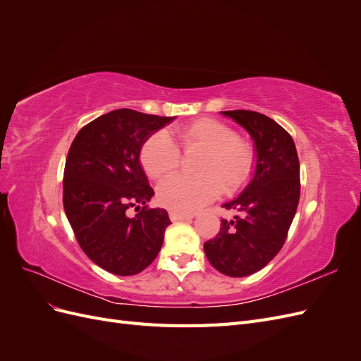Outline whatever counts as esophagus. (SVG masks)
Wrapping results in <instances>:
<instances>
[{
	"label": "esophagus",
	"mask_w": 361,
	"mask_h": 361,
	"mask_svg": "<svg viewBox=\"0 0 361 361\" xmlns=\"http://www.w3.org/2000/svg\"><path fill=\"white\" fill-rule=\"evenodd\" d=\"M169 216H170V220H171L173 223H176V221L191 220V218H192L194 215H191V214H183V212H176V211H170V212H169Z\"/></svg>",
	"instance_id": "1"
}]
</instances>
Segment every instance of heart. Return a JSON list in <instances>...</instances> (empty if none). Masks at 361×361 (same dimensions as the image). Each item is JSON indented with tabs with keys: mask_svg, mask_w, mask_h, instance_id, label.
Wrapping results in <instances>:
<instances>
[{
	"mask_svg": "<svg viewBox=\"0 0 361 361\" xmlns=\"http://www.w3.org/2000/svg\"><path fill=\"white\" fill-rule=\"evenodd\" d=\"M178 138L185 152L202 150L197 176H174L164 180L157 191L159 204L176 212H194L218 197L235 194L248 182L255 170V150L236 130L214 118H199L182 126ZM180 152L166 130L152 134L141 145L140 164L152 179H162L179 167Z\"/></svg>",
	"mask_w": 361,
	"mask_h": 361,
	"instance_id": "heart-1",
	"label": "heart"
}]
</instances>
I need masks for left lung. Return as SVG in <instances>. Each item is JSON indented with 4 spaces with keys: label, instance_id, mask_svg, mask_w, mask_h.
Listing matches in <instances>:
<instances>
[{
    "label": "left lung",
    "instance_id": "8db88e82",
    "mask_svg": "<svg viewBox=\"0 0 361 361\" xmlns=\"http://www.w3.org/2000/svg\"><path fill=\"white\" fill-rule=\"evenodd\" d=\"M253 138L255 176L236 199L223 204L235 212L204 243L211 265L228 277H247L267 267L286 241L300 202V161L292 137L265 114L221 111Z\"/></svg>",
    "mask_w": 361,
    "mask_h": 361
}]
</instances>
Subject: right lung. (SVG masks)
<instances>
[{
  "instance_id": "1",
  "label": "right lung",
  "mask_w": 361,
  "mask_h": 361,
  "mask_svg": "<svg viewBox=\"0 0 361 361\" xmlns=\"http://www.w3.org/2000/svg\"><path fill=\"white\" fill-rule=\"evenodd\" d=\"M122 108L85 125L69 149L63 178V206L76 241L97 267L134 276L158 256L171 224L166 209H149L154 195L140 166L146 138L170 123ZM135 207L133 219L126 212Z\"/></svg>"
}]
</instances>
